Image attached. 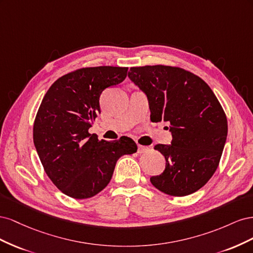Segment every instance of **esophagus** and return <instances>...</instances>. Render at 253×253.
I'll return each mask as SVG.
<instances>
[{"instance_id": "esophagus-1", "label": "esophagus", "mask_w": 253, "mask_h": 253, "mask_svg": "<svg viewBox=\"0 0 253 253\" xmlns=\"http://www.w3.org/2000/svg\"><path fill=\"white\" fill-rule=\"evenodd\" d=\"M150 149L148 147H144V145H138V149H137V152L139 153V154H141V153H145L148 152Z\"/></svg>"}]
</instances>
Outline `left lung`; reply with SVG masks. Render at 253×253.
<instances>
[{
  "label": "left lung",
  "instance_id": "1",
  "mask_svg": "<svg viewBox=\"0 0 253 253\" xmlns=\"http://www.w3.org/2000/svg\"><path fill=\"white\" fill-rule=\"evenodd\" d=\"M127 77L148 98L153 122H169L171 144L154 149L166 158V169L150 178L173 196L192 194L216 171L228 125L225 112L203 79L179 67H131Z\"/></svg>",
  "mask_w": 253,
  "mask_h": 253
}]
</instances>
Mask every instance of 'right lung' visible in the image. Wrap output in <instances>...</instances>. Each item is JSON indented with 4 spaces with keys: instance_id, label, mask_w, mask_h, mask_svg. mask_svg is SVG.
<instances>
[{
    "instance_id": "right-lung-1",
    "label": "right lung",
    "mask_w": 253,
    "mask_h": 253,
    "mask_svg": "<svg viewBox=\"0 0 253 253\" xmlns=\"http://www.w3.org/2000/svg\"><path fill=\"white\" fill-rule=\"evenodd\" d=\"M126 73L127 67L81 68L53 82L43 98L34 143L47 176L67 196H95L109 185L117 160L137 152L128 137L106 141L88 133L100 113L101 93L124 81Z\"/></svg>"
}]
</instances>
